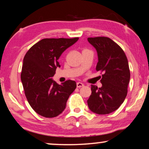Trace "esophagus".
<instances>
[{
	"label": "esophagus",
	"mask_w": 149,
	"mask_h": 149,
	"mask_svg": "<svg viewBox=\"0 0 149 149\" xmlns=\"http://www.w3.org/2000/svg\"><path fill=\"white\" fill-rule=\"evenodd\" d=\"M83 86H84V85L82 83H80V82L77 83V88H81V87H83Z\"/></svg>",
	"instance_id": "obj_1"
}]
</instances>
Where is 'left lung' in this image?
<instances>
[{
	"label": "left lung",
	"mask_w": 149,
	"mask_h": 149,
	"mask_svg": "<svg viewBox=\"0 0 149 149\" xmlns=\"http://www.w3.org/2000/svg\"><path fill=\"white\" fill-rule=\"evenodd\" d=\"M88 40L97 51L96 70L103 74L102 87L92 85V94L87 102L92 112L108 114L118 109L127 96L130 80L128 60L120 46L109 38L95 37Z\"/></svg>",
	"instance_id": "8db88e82"
}]
</instances>
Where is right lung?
I'll return each instance as SVG.
<instances>
[{
    "instance_id": "right-lung-1",
    "label": "right lung",
    "mask_w": 149,
    "mask_h": 149,
    "mask_svg": "<svg viewBox=\"0 0 149 149\" xmlns=\"http://www.w3.org/2000/svg\"><path fill=\"white\" fill-rule=\"evenodd\" d=\"M79 40L74 38H45L26 52L21 72L24 94L32 109L45 118L57 116L65 109L69 96L76 89L74 81L59 85L52 79L58 59L65 49Z\"/></svg>"
}]
</instances>
